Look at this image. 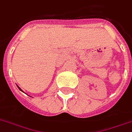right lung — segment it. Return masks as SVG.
Segmentation results:
<instances>
[{"mask_svg": "<svg viewBox=\"0 0 132 132\" xmlns=\"http://www.w3.org/2000/svg\"><path fill=\"white\" fill-rule=\"evenodd\" d=\"M18 88H19V89H20V90H21V89L20 88V87H18ZM21 91H22V90H21Z\"/></svg>", "mask_w": 132, "mask_h": 132, "instance_id": "add662e5", "label": "right lung"}]
</instances>
